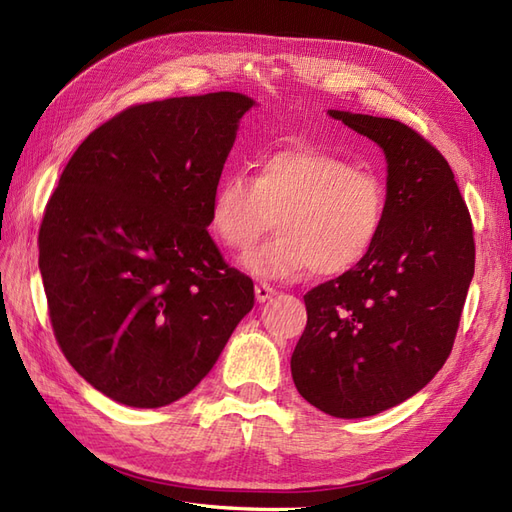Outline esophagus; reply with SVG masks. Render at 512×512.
I'll list each match as a JSON object with an SVG mask.
<instances>
[{
    "instance_id": "34e87169",
    "label": "esophagus",
    "mask_w": 512,
    "mask_h": 512,
    "mask_svg": "<svg viewBox=\"0 0 512 512\" xmlns=\"http://www.w3.org/2000/svg\"><path fill=\"white\" fill-rule=\"evenodd\" d=\"M274 294H276V289H274L272 285L264 283V281H259V283L255 285V298H257V302H266V300H270Z\"/></svg>"
}]
</instances>
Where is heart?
<instances>
[{"label": "heart", "mask_w": 512, "mask_h": 512, "mask_svg": "<svg viewBox=\"0 0 512 512\" xmlns=\"http://www.w3.org/2000/svg\"><path fill=\"white\" fill-rule=\"evenodd\" d=\"M386 216L388 191L379 175L309 145L261 156L255 178L227 171L210 203V229L231 251H246L276 218L279 236L242 257L246 270L266 279H291L309 268L317 276L356 270L375 251Z\"/></svg>", "instance_id": "obj_1"}]
</instances>
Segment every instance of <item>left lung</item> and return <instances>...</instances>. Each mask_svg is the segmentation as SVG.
Returning <instances> with one entry per match:
<instances>
[{
	"label": "left lung",
	"mask_w": 512,
	"mask_h": 512,
	"mask_svg": "<svg viewBox=\"0 0 512 512\" xmlns=\"http://www.w3.org/2000/svg\"><path fill=\"white\" fill-rule=\"evenodd\" d=\"M328 113L384 150L388 216L356 270L304 296L291 377L317 410L364 418L410 399L444 367L474 276V227L448 160L414 128Z\"/></svg>",
	"instance_id": "obj_1"
}]
</instances>
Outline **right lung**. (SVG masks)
Listing matches in <instances>:
<instances>
[{
  "mask_svg": "<svg viewBox=\"0 0 512 512\" xmlns=\"http://www.w3.org/2000/svg\"><path fill=\"white\" fill-rule=\"evenodd\" d=\"M255 102L236 92L128 107L62 171L38 233L55 341L109 399L163 407L210 373L253 281L210 238V203Z\"/></svg>",
  "mask_w": 512,
  "mask_h": 512,
  "instance_id": "1",
  "label": "right lung"
}]
</instances>
